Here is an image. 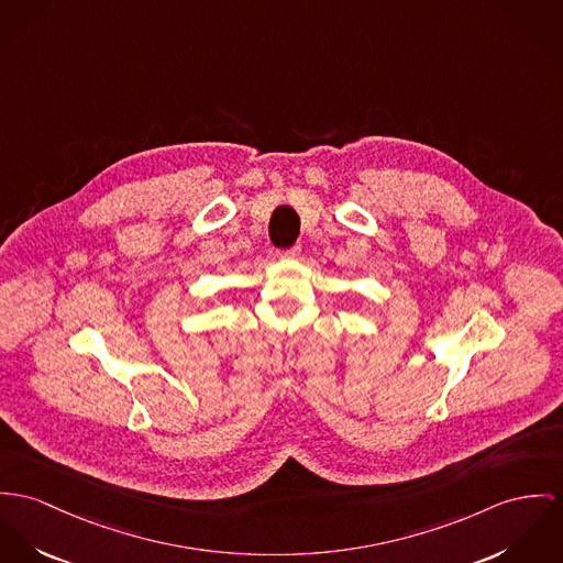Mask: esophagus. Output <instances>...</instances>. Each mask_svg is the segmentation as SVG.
<instances>
[{
    "label": "esophagus",
    "instance_id": "34e87169",
    "mask_svg": "<svg viewBox=\"0 0 563 563\" xmlns=\"http://www.w3.org/2000/svg\"><path fill=\"white\" fill-rule=\"evenodd\" d=\"M302 255V249L300 246H291V249H287V251H278V257L280 260H296V257H300Z\"/></svg>",
    "mask_w": 563,
    "mask_h": 563
}]
</instances>
